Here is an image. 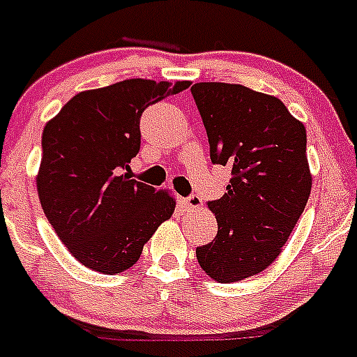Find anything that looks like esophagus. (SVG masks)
<instances>
[{
  "mask_svg": "<svg viewBox=\"0 0 357 357\" xmlns=\"http://www.w3.org/2000/svg\"><path fill=\"white\" fill-rule=\"evenodd\" d=\"M184 206L188 207V211H200L202 209V198L197 195H191V197L184 198Z\"/></svg>",
  "mask_w": 357,
  "mask_h": 357,
  "instance_id": "34e87169",
  "label": "esophagus"
}]
</instances>
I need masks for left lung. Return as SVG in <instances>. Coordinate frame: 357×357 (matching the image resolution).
<instances>
[{"mask_svg":"<svg viewBox=\"0 0 357 357\" xmlns=\"http://www.w3.org/2000/svg\"><path fill=\"white\" fill-rule=\"evenodd\" d=\"M191 94L211 160L232 173L227 193L207 206L218 234L197 248V259L211 279L239 282L279 257L304 213L313 184L305 127L279 98L245 85L200 82Z\"/></svg>","mask_w":357,"mask_h":357,"instance_id":"1","label":"left lung"}]
</instances>
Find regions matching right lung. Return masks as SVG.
I'll return each instance as SVG.
<instances>
[{"mask_svg":"<svg viewBox=\"0 0 357 357\" xmlns=\"http://www.w3.org/2000/svg\"><path fill=\"white\" fill-rule=\"evenodd\" d=\"M189 85L130 78L78 93L46 123L37 193L55 234L84 266L125 272L172 218L176 200L168 189L125 172L139 151L143 110Z\"/></svg>","mask_w":357,"mask_h":357,"instance_id":"1","label":"right lung"}]
</instances>
